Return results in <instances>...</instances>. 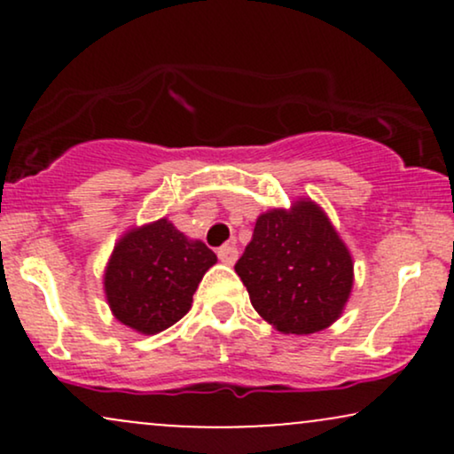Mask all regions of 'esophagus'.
Here are the masks:
<instances>
[{"instance_id":"34e87169","label":"esophagus","mask_w":454,"mask_h":454,"mask_svg":"<svg viewBox=\"0 0 454 454\" xmlns=\"http://www.w3.org/2000/svg\"><path fill=\"white\" fill-rule=\"evenodd\" d=\"M217 256H220L223 264L232 267V264L237 262V258H239V249L234 247V245H222V247L217 249Z\"/></svg>"}]
</instances>
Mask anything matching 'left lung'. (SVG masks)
<instances>
[{
    "label": "left lung",
    "mask_w": 454,
    "mask_h": 454,
    "mask_svg": "<svg viewBox=\"0 0 454 454\" xmlns=\"http://www.w3.org/2000/svg\"><path fill=\"white\" fill-rule=\"evenodd\" d=\"M234 270L262 320L284 335H311L340 320L354 286V260L311 198L260 213Z\"/></svg>",
    "instance_id": "1"
}]
</instances>
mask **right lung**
<instances>
[{
	"instance_id": "obj_1",
	"label": "right lung",
	"mask_w": 454,
	"mask_h": 454,
	"mask_svg": "<svg viewBox=\"0 0 454 454\" xmlns=\"http://www.w3.org/2000/svg\"><path fill=\"white\" fill-rule=\"evenodd\" d=\"M215 262L205 243L161 217L119 237L104 269V296L121 325L155 335L190 311L198 284Z\"/></svg>"
}]
</instances>
